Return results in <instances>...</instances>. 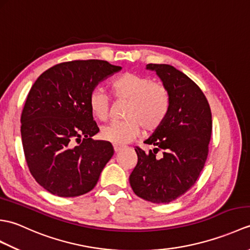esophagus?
<instances>
[{
  "label": "esophagus",
  "mask_w": 250,
  "mask_h": 250,
  "mask_svg": "<svg viewBox=\"0 0 250 250\" xmlns=\"http://www.w3.org/2000/svg\"><path fill=\"white\" fill-rule=\"evenodd\" d=\"M114 149H115V152H118L119 150H121V149H122V146H121V145L114 144Z\"/></svg>",
  "instance_id": "obj_1"
}]
</instances>
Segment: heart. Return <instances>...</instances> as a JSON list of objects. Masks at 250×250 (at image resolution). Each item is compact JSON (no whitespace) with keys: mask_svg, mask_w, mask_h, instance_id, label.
I'll return each instance as SVG.
<instances>
[{"mask_svg":"<svg viewBox=\"0 0 250 250\" xmlns=\"http://www.w3.org/2000/svg\"><path fill=\"white\" fill-rule=\"evenodd\" d=\"M109 88L116 99L128 100L125 110L126 119L104 126L101 131L104 140L124 145L135 139L142 128L155 131L167 119L171 97L163 83L135 73H124L110 82ZM88 105L95 119H108L109 100L100 88H94L90 92Z\"/></svg>","mask_w":250,"mask_h":250,"instance_id":"heart-1","label":"heart"}]
</instances>
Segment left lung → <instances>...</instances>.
<instances>
[{"label":"left lung","instance_id":"1","mask_svg":"<svg viewBox=\"0 0 250 250\" xmlns=\"http://www.w3.org/2000/svg\"><path fill=\"white\" fill-rule=\"evenodd\" d=\"M171 97L167 119L144 143L155 146L145 152L135 148L137 163L130 175L134 193L152 203H169L187 192L203 169L213 129L207 99L193 81L168 64H147ZM163 151L159 157L156 153Z\"/></svg>","mask_w":250,"mask_h":250}]
</instances>
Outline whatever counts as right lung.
Here are the masks:
<instances>
[{
	"instance_id": "obj_1",
	"label": "right lung",
	"mask_w": 250,
	"mask_h": 250,
	"mask_svg": "<svg viewBox=\"0 0 250 250\" xmlns=\"http://www.w3.org/2000/svg\"><path fill=\"white\" fill-rule=\"evenodd\" d=\"M120 70L103 60L63 62L32 86L21 114V140L30 173L48 192L73 198L97 185L114 148L92 140L99 128L88 99L100 82Z\"/></svg>"
}]
</instances>
